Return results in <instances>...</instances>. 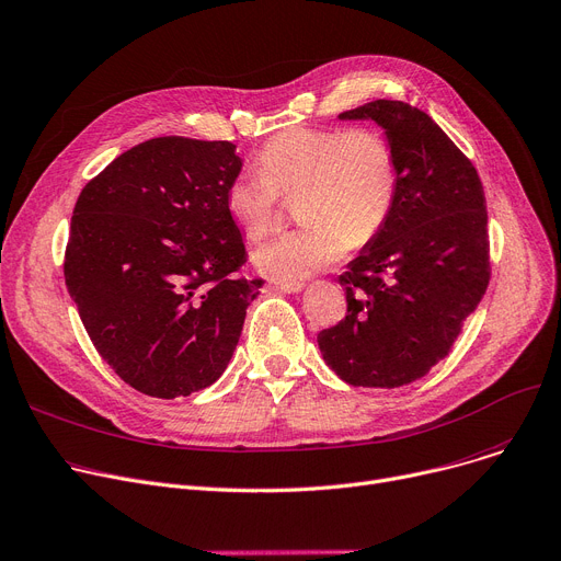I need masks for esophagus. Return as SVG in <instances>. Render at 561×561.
<instances>
[{
    "instance_id": "esophagus-1",
    "label": "esophagus",
    "mask_w": 561,
    "mask_h": 561,
    "mask_svg": "<svg viewBox=\"0 0 561 561\" xmlns=\"http://www.w3.org/2000/svg\"><path fill=\"white\" fill-rule=\"evenodd\" d=\"M270 289L283 291V294H296V291L304 289V283H274Z\"/></svg>"
}]
</instances>
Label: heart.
<instances>
[{"label": "heart", "instance_id": "b5f03b06", "mask_svg": "<svg viewBox=\"0 0 561 561\" xmlns=\"http://www.w3.org/2000/svg\"><path fill=\"white\" fill-rule=\"evenodd\" d=\"M260 170H242L226 185V210L249 238L276 219L280 194H299V228L260 242L253 265L276 280L299 283L335 265L353 244L385 228L399 192L391 145L371 128L299 126L262 147Z\"/></svg>", "mask_w": 561, "mask_h": 561}]
</instances>
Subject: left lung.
I'll return each instance as SVG.
<instances>
[{"instance_id":"left-lung-1","label":"left lung","mask_w":561,"mask_h":561,"mask_svg":"<svg viewBox=\"0 0 561 561\" xmlns=\"http://www.w3.org/2000/svg\"><path fill=\"white\" fill-rule=\"evenodd\" d=\"M385 128L399 164L397 204L340 276L346 317L317 335L353 387L393 389L444 359L491 278L486 202L473 162L431 115L376 99L340 115Z\"/></svg>"}]
</instances>
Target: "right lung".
Instances as JSON below:
<instances>
[{
    "label": "right lung",
    "mask_w": 561,
    "mask_h": 561,
    "mask_svg": "<svg viewBox=\"0 0 561 561\" xmlns=\"http://www.w3.org/2000/svg\"><path fill=\"white\" fill-rule=\"evenodd\" d=\"M236 145L164 136L117 156L81 190L65 285L108 367L153 399L190 397L226 369L262 278L226 210Z\"/></svg>",
    "instance_id": "1"
}]
</instances>
